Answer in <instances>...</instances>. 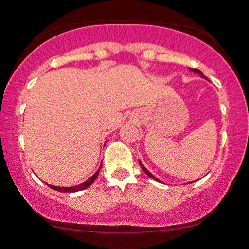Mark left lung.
Listing matches in <instances>:
<instances>
[{"instance_id": "obj_1", "label": "left lung", "mask_w": 249, "mask_h": 249, "mask_svg": "<svg viewBox=\"0 0 249 249\" xmlns=\"http://www.w3.org/2000/svg\"><path fill=\"white\" fill-rule=\"evenodd\" d=\"M192 71H194V72H198V73H200V75H201V77H204V78H206V77H205V76H202L201 71H199L198 69H192ZM141 166H142V171H144V172H145V173H146V174H147V176H148V177H150V178H152V179H154V180H157V181H158V179H157V178H156V177H154V176H152V174H151L150 172H148V171L146 170V168H145V167H144V165H142V162H141Z\"/></svg>"}]
</instances>
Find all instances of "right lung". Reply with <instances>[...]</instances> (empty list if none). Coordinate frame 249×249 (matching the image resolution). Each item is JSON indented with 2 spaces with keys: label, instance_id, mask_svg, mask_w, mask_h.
Instances as JSON below:
<instances>
[{
  "label": "right lung",
  "instance_id": "1",
  "mask_svg": "<svg viewBox=\"0 0 249 249\" xmlns=\"http://www.w3.org/2000/svg\"><path fill=\"white\" fill-rule=\"evenodd\" d=\"M99 170H101V167L98 168V171H97V172H96L95 174H93V176L91 177L90 179H88L87 181L83 182V184L77 185V186H73V187H57V186H50V185H48V186L53 188V190L58 191V192H63V193H67V192H68V193H71V192H77V191H82V190H84V188H87V187L90 186V185L92 184L93 181H95L97 177H98Z\"/></svg>",
  "mask_w": 249,
  "mask_h": 249
}]
</instances>
